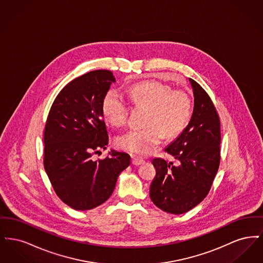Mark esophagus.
Returning a JSON list of instances; mask_svg holds the SVG:
<instances>
[{
  "mask_svg": "<svg viewBox=\"0 0 263 263\" xmlns=\"http://www.w3.org/2000/svg\"><path fill=\"white\" fill-rule=\"evenodd\" d=\"M142 163H144V161L142 159L137 158V157L132 158V164H134V165H141Z\"/></svg>",
  "mask_w": 263,
  "mask_h": 263,
  "instance_id": "34e87169",
  "label": "esophagus"
}]
</instances>
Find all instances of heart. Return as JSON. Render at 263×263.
<instances>
[{"label":"heart","instance_id":"obj_1","mask_svg":"<svg viewBox=\"0 0 263 263\" xmlns=\"http://www.w3.org/2000/svg\"><path fill=\"white\" fill-rule=\"evenodd\" d=\"M128 96L138 105L148 107L143 129H131L116 138L119 149L138 156L148 155L163 140L179 135L187 124L191 112V100L180 89L172 90L160 82H145L128 89ZM101 110L107 122L124 125L129 108L123 97L109 89L101 103Z\"/></svg>","mask_w":263,"mask_h":263}]
</instances>
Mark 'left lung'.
<instances>
[{
  "instance_id": "obj_1",
  "label": "left lung",
  "mask_w": 263,
  "mask_h": 263,
  "mask_svg": "<svg viewBox=\"0 0 263 263\" xmlns=\"http://www.w3.org/2000/svg\"><path fill=\"white\" fill-rule=\"evenodd\" d=\"M194 97L188 125L164 152L177 164L156 158L157 171L150 188L153 203L171 214L186 213L203 200L220 164V119L212 100L198 83L189 79Z\"/></svg>"
}]
</instances>
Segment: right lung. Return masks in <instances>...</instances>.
<instances>
[{
    "mask_svg": "<svg viewBox=\"0 0 263 263\" xmlns=\"http://www.w3.org/2000/svg\"><path fill=\"white\" fill-rule=\"evenodd\" d=\"M112 72L97 70L76 78L54 100L44 129V168L61 200L75 210H90L107 200L130 156L111 150L103 160L108 134L101 103Z\"/></svg>",
    "mask_w": 263,
    "mask_h": 263,
    "instance_id": "1",
    "label": "right lung"
}]
</instances>
